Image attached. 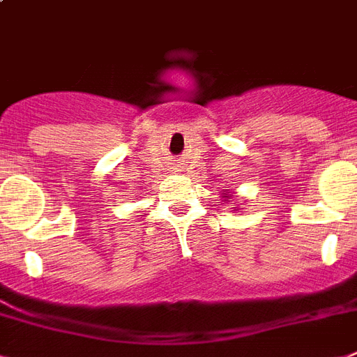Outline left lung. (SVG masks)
Wrapping results in <instances>:
<instances>
[{"instance_id":"1","label":"left lung","mask_w":357,"mask_h":357,"mask_svg":"<svg viewBox=\"0 0 357 357\" xmlns=\"http://www.w3.org/2000/svg\"><path fill=\"white\" fill-rule=\"evenodd\" d=\"M224 198H225V202H231V198H233V196H231V194H227L224 190ZM233 208H236V207H233Z\"/></svg>"}]
</instances>
